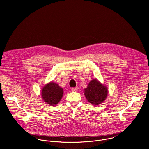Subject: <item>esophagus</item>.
I'll return each mask as SVG.
<instances>
[{
  "label": "esophagus",
  "mask_w": 149,
  "mask_h": 149,
  "mask_svg": "<svg viewBox=\"0 0 149 149\" xmlns=\"http://www.w3.org/2000/svg\"><path fill=\"white\" fill-rule=\"evenodd\" d=\"M72 90L74 92H76V91H77L79 90V88L78 87H75V88H72Z\"/></svg>",
  "instance_id": "obj_1"
}]
</instances>
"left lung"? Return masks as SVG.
Returning a JSON list of instances; mask_svg holds the SVG:
<instances>
[{
  "label": "left lung",
  "instance_id": "1",
  "mask_svg": "<svg viewBox=\"0 0 149 149\" xmlns=\"http://www.w3.org/2000/svg\"><path fill=\"white\" fill-rule=\"evenodd\" d=\"M84 95L90 103L96 106L102 103L106 99L108 89L97 79H93L84 89Z\"/></svg>",
  "mask_w": 149,
  "mask_h": 149
}]
</instances>
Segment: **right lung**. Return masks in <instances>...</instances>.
<instances>
[{
  "label": "right lung",
  "mask_w": 149,
  "mask_h": 149,
  "mask_svg": "<svg viewBox=\"0 0 149 149\" xmlns=\"http://www.w3.org/2000/svg\"><path fill=\"white\" fill-rule=\"evenodd\" d=\"M64 93L63 89L57 84L50 82L46 84L42 89L43 100L47 104L54 106L61 100Z\"/></svg>",
  "instance_id": "right-lung-1"
}]
</instances>
